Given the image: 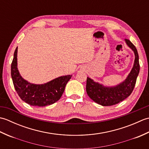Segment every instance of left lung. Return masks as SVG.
Segmentation results:
<instances>
[{
    "instance_id": "left-lung-1",
    "label": "left lung",
    "mask_w": 149,
    "mask_h": 149,
    "mask_svg": "<svg viewBox=\"0 0 149 149\" xmlns=\"http://www.w3.org/2000/svg\"><path fill=\"white\" fill-rule=\"evenodd\" d=\"M127 45L133 50L135 59L133 68L128 77L119 85L115 87H104L102 84L95 83L87 77L86 92L88 95L94 102L103 106H113L122 102L128 97L134 90L136 79L140 72V63L137 49L131 41L125 39Z\"/></svg>"
}]
</instances>
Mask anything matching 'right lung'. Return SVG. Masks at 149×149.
I'll return each instance as SVG.
<instances>
[{
    "label": "right lung",
    "instance_id": "obj_1",
    "mask_svg": "<svg viewBox=\"0 0 149 149\" xmlns=\"http://www.w3.org/2000/svg\"><path fill=\"white\" fill-rule=\"evenodd\" d=\"M17 47L11 66V74L15 89L20 99L34 106H45L57 102L64 92L72 75L56 78L43 84H31L22 78L17 68Z\"/></svg>",
    "mask_w": 149,
    "mask_h": 149
}]
</instances>
